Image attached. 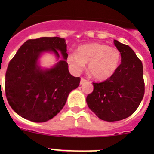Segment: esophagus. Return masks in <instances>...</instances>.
Segmentation results:
<instances>
[{
  "label": "esophagus",
  "instance_id": "34e87169",
  "mask_svg": "<svg viewBox=\"0 0 154 154\" xmlns=\"http://www.w3.org/2000/svg\"><path fill=\"white\" fill-rule=\"evenodd\" d=\"M87 81L86 79L83 78V77H81V80H80V84H83L84 83H86Z\"/></svg>",
  "mask_w": 154,
  "mask_h": 154
}]
</instances>
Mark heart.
Listing matches in <instances>:
<instances>
[{
	"mask_svg": "<svg viewBox=\"0 0 154 154\" xmlns=\"http://www.w3.org/2000/svg\"><path fill=\"white\" fill-rule=\"evenodd\" d=\"M120 51L107 45L91 43L80 46L77 53L68 54L67 62L76 72H80L88 64V71L96 79L104 80L112 75L119 67Z\"/></svg>",
	"mask_w": 154,
	"mask_h": 154,
	"instance_id": "heart-1",
	"label": "heart"
}]
</instances>
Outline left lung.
<instances>
[{
	"label": "left lung",
	"mask_w": 154,
	"mask_h": 154,
	"mask_svg": "<svg viewBox=\"0 0 154 154\" xmlns=\"http://www.w3.org/2000/svg\"><path fill=\"white\" fill-rule=\"evenodd\" d=\"M120 51L122 63L114 74L100 83H92L94 89L86 102L100 119L118 122L131 116L144 94L142 63L127 45L114 40Z\"/></svg>",
	"instance_id": "left-lung-1"
}]
</instances>
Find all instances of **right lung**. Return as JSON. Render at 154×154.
Wrapping results in <instances>:
<instances>
[{"mask_svg":"<svg viewBox=\"0 0 154 154\" xmlns=\"http://www.w3.org/2000/svg\"><path fill=\"white\" fill-rule=\"evenodd\" d=\"M66 43L60 37H42L26 41L10 60L6 72L5 93L12 109L24 119L45 122L57 116L69 93L80 85V78L68 71ZM65 59L54 68L42 70L37 61L45 51Z\"/></svg>","mask_w":154,"mask_h":154,"instance_id":"obj_1","label":"right lung"}]
</instances>
